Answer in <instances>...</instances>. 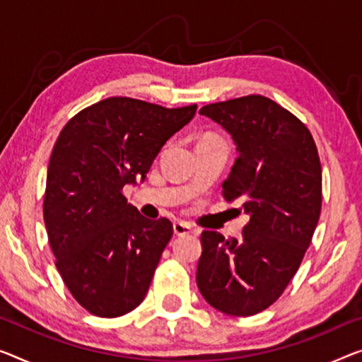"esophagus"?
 <instances>
[{"instance_id":"1","label":"esophagus","mask_w":362,"mask_h":362,"mask_svg":"<svg viewBox=\"0 0 362 362\" xmlns=\"http://www.w3.org/2000/svg\"><path fill=\"white\" fill-rule=\"evenodd\" d=\"M192 233H193V229L190 224L183 223V221H177V223H174V234L175 235L180 237V235H188Z\"/></svg>"}]
</instances>
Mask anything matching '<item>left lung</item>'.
I'll use <instances>...</instances> for the list:
<instances>
[{
	"label": "left lung",
	"instance_id": "1",
	"mask_svg": "<svg viewBox=\"0 0 362 362\" xmlns=\"http://www.w3.org/2000/svg\"><path fill=\"white\" fill-rule=\"evenodd\" d=\"M233 138L235 164L223 183L226 202L250 216L240 239L204 230L197 284L216 310L249 317L283 294L298 272L322 208V167L299 118L263 95L199 109Z\"/></svg>",
	"mask_w": 362,
	"mask_h": 362
}]
</instances>
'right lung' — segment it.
I'll return each instance as SVG.
<instances>
[{
	"mask_svg": "<svg viewBox=\"0 0 362 362\" xmlns=\"http://www.w3.org/2000/svg\"><path fill=\"white\" fill-rule=\"evenodd\" d=\"M195 112L109 97L62 129L47 169L43 221L64 284L90 314L125 315L146 296L174 230L169 219L139 214L122 188L146 179Z\"/></svg>",
	"mask_w": 362,
	"mask_h": 362,
	"instance_id": "right-lung-1",
	"label": "right lung"
}]
</instances>
